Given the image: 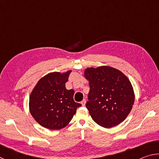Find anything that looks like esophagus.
<instances>
[{"label":"esophagus","instance_id":"34e87169","mask_svg":"<svg viewBox=\"0 0 159 159\" xmlns=\"http://www.w3.org/2000/svg\"><path fill=\"white\" fill-rule=\"evenodd\" d=\"M85 103H86V100L85 99H83V100L81 101V104L83 106H85Z\"/></svg>","mask_w":159,"mask_h":159}]
</instances>
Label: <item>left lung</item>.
<instances>
[{
    "label": "left lung",
    "instance_id": "1",
    "mask_svg": "<svg viewBox=\"0 0 159 159\" xmlns=\"http://www.w3.org/2000/svg\"><path fill=\"white\" fill-rule=\"evenodd\" d=\"M84 76L90 85L85 106L94 121L106 128L123 122L134 102V90L128 77L109 66L86 68Z\"/></svg>",
    "mask_w": 159,
    "mask_h": 159
}]
</instances>
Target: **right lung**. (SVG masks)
I'll return each mask as SVG.
<instances>
[{"instance_id":"obj_1","label":"right lung","mask_w":159,"mask_h":159,"mask_svg":"<svg viewBox=\"0 0 159 159\" xmlns=\"http://www.w3.org/2000/svg\"><path fill=\"white\" fill-rule=\"evenodd\" d=\"M71 70L51 72L40 79L29 97V111L37 123L49 130H60L69 124L77 108L74 90H67L65 83Z\"/></svg>"}]
</instances>
